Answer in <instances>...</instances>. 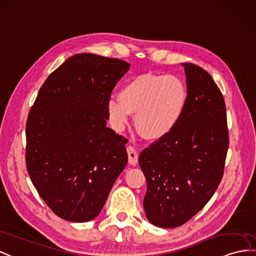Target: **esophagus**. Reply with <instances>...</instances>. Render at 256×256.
<instances>
[{
    "label": "esophagus",
    "mask_w": 256,
    "mask_h": 256,
    "mask_svg": "<svg viewBox=\"0 0 256 256\" xmlns=\"http://www.w3.org/2000/svg\"><path fill=\"white\" fill-rule=\"evenodd\" d=\"M127 154H128L129 164L136 165V163H138L139 154H138V152H136V150L134 146H127Z\"/></svg>",
    "instance_id": "obj_1"
}]
</instances>
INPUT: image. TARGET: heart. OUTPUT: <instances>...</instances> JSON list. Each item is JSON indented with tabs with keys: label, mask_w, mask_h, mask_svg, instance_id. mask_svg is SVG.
Here are the masks:
<instances>
[{
	"label": "heart",
	"mask_w": 256,
	"mask_h": 256,
	"mask_svg": "<svg viewBox=\"0 0 256 256\" xmlns=\"http://www.w3.org/2000/svg\"><path fill=\"white\" fill-rule=\"evenodd\" d=\"M189 104V90L175 74H139L122 86L120 98L108 101L110 122L120 132L136 114L139 132L148 139H160L182 122Z\"/></svg>",
	"instance_id": "heart-1"
}]
</instances>
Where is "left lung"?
I'll list each match as a JSON object with an SVG mask.
<instances>
[{
    "mask_svg": "<svg viewBox=\"0 0 256 256\" xmlns=\"http://www.w3.org/2000/svg\"><path fill=\"white\" fill-rule=\"evenodd\" d=\"M189 104L179 126L140 153L148 220L175 228L201 210L220 186L229 146L226 104L210 74L184 63Z\"/></svg>",
    "mask_w": 256,
    "mask_h": 256,
    "instance_id": "obj_1",
    "label": "left lung"
}]
</instances>
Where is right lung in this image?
Listing matches in <instances>:
<instances>
[{"mask_svg":"<svg viewBox=\"0 0 256 256\" xmlns=\"http://www.w3.org/2000/svg\"><path fill=\"white\" fill-rule=\"evenodd\" d=\"M127 62L80 53L39 90L26 122V167L42 200L65 220L98 215L127 165V139L108 124V101Z\"/></svg>","mask_w":256,"mask_h":256,"instance_id":"right-lung-1","label":"right lung"}]
</instances>
